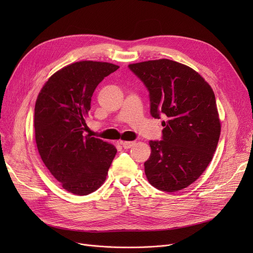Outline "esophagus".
<instances>
[{"mask_svg":"<svg viewBox=\"0 0 253 253\" xmlns=\"http://www.w3.org/2000/svg\"><path fill=\"white\" fill-rule=\"evenodd\" d=\"M135 144V141H122V147L124 149H130Z\"/></svg>","mask_w":253,"mask_h":253,"instance_id":"1","label":"esophagus"}]
</instances>
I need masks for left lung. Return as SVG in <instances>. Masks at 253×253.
Wrapping results in <instances>:
<instances>
[{"mask_svg": "<svg viewBox=\"0 0 253 253\" xmlns=\"http://www.w3.org/2000/svg\"><path fill=\"white\" fill-rule=\"evenodd\" d=\"M150 93L151 115L163 116L162 140H151L144 162L149 182L176 192L199 178L216 150L220 122L214 93L189 66L169 59L129 64Z\"/></svg>", "mask_w": 253, "mask_h": 253, "instance_id": "8db88e82", "label": "left lung"}]
</instances>
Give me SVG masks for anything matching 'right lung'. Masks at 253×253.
Instances as JSON below:
<instances>
[{
	"mask_svg": "<svg viewBox=\"0 0 253 253\" xmlns=\"http://www.w3.org/2000/svg\"><path fill=\"white\" fill-rule=\"evenodd\" d=\"M119 66L79 61L49 78L35 105L38 151L50 173L70 193L85 196L104 182L117 154L111 143L85 135L91 97Z\"/></svg>",
	"mask_w": 253,
	"mask_h": 253,
	"instance_id": "1",
	"label": "right lung"
}]
</instances>
